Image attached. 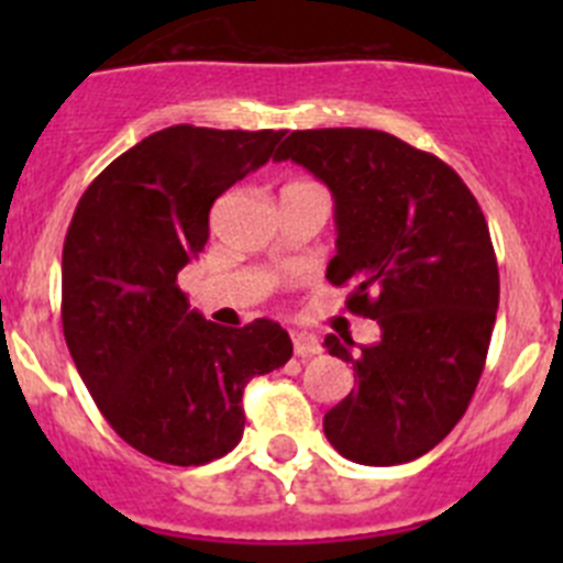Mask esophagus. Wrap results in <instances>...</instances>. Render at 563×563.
Segmentation results:
<instances>
[{
	"instance_id": "34e87169",
	"label": "esophagus",
	"mask_w": 563,
	"mask_h": 563,
	"mask_svg": "<svg viewBox=\"0 0 563 563\" xmlns=\"http://www.w3.org/2000/svg\"><path fill=\"white\" fill-rule=\"evenodd\" d=\"M292 352L298 357H312V355H321V341L310 332H292Z\"/></svg>"
}]
</instances>
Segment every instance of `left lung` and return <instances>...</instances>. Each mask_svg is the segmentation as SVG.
Here are the masks:
<instances>
[{
	"label": "left lung",
	"instance_id": "1",
	"mask_svg": "<svg viewBox=\"0 0 563 563\" xmlns=\"http://www.w3.org/2000/svg\"><path fill=\"white\" fill-rule=\"evenodd\" d=\"M273 161L305 166L332 191L327 278L350 287V312L380 327L357 352L324 338L357 383L324 415L327 440L361 465L429 454L474 397L499 310L479 202L440 157L377 129L290 132Z\"/></svg>",
	"mask_w": 563,
	"mask_h": 563
}]
</instances>
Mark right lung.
Wrapping results in <instances>:
<instances>
[{"label": "right lung", "instance_id": "obj_1", "mask_svg": "<svg viewBox=\"0 0 563 563\" xmlns=\"http://www.w3.org/2000/svg\"><path fill=\"white\" fill-rule=\"evenodd\" d=\"M285 132L168 126L89 183L62 256L69 355L101 415L132 449L168 465H206L245 431L242 391L285 366L276 321L211 324L177 273L208 242L213 200L265 166Z\"/></svg>", "mask_w": 563, "mask_h": 563}]
</instances>
